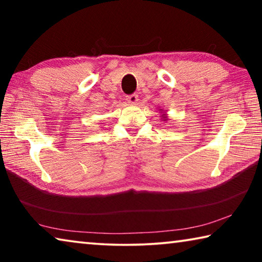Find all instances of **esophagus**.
Wrapping results in <instances>:
<instances>
[{
	"label": "esophagus",
	"mask_w": 262,
	"mask_h": 262,
	"mask_svg": "<svg viewBox=\"0 0 262 262\" xmlns=\"http://www.w3.org/2000/svg\"><path fill=\"white\" fill-rule=\"evenodd\" d=\"M137 100H139V96H137L136 94H133V95L127 96V101H128V103L136 104Z\"/></svg>",
	"instance_id": "1"
}]
</instances>
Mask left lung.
I'll return each mask as SVG.
<instances>
[{"mask_svg":"<svg viewBox=\"0 0 262 262\" xmlns=\"http://www.w3.org/2000/svg\"><path fill=\"white\" fill-rule=\"evenodd\" d=\"M162 117L164 118V121H165V120H167V117H165V115H162Z\"/></svg>","mask_w":262,"mask_h":262,"instance_id":"obj_1","label":"left lung"}]
</instances>
